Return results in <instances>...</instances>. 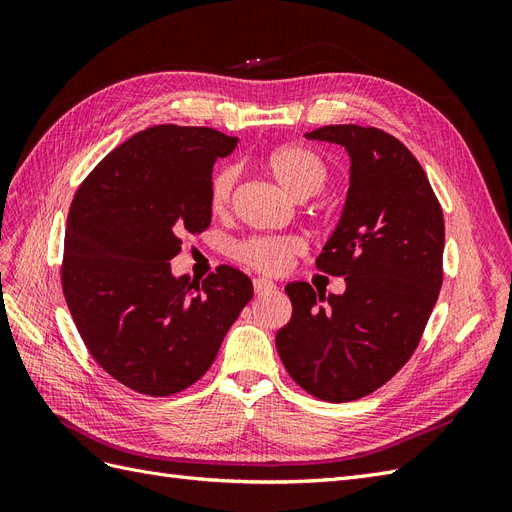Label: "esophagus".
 Masks as SVG:
<instances>
[{
	"label": "esophagus",
	"mask_w": 512,
	"mask_h": 512,
	"mask_svg": "<svg viewBox=\"0 0 512 512\" xmlns=\"http://www.w3.org/2000/svg\"><path fill=\"white\" fill-rule=\"evenodd\" d=\"M275 290V284L271 280H265V277H256L254 280V292L256 294H269Z\"/></svg>",
	"instance_id": "34e87169"
}]
</instances>
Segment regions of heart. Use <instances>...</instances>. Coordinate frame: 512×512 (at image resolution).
<instances>
[{"label": "heart", "mask_w": 512, "mask_h": 512, "mask_svg": "<svg viewBox=\"0 0 512 512\" xmlns=\"http://www.w3.org/2000/svg\"><path fill=\"white\" fill-rule=\"evenodd\" d=\"M265 168L288 194L299 200L316 196L329 181V164L322 153L301 143L273 149L265 158ZM235 185L237 170L232 166L213 175L209 185V209L213 215L228 211ZM303 250L305 245L297 237H252L237 245V258L256 271L282 273Z\"/></svg>", "instance_id": "b5f03b06"}]
</instances>
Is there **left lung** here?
<instances>
[{
  "label": "left lung",
  "instance_id": "left-lung-1",
  "mask_svg": "<svg viewBox=\"0 0 512 512\" xmlns=\"http://www.w3.org/2000/svg\"><path fill=\"white\" fill-rule=\"evenodd\" d=\"M346 147L350 188L316 258L344 275L324 297L307 282L286 292L292 318L277 331L280 359L303 391L333 404L374 393L408 363L442 286L444 215L423 166L395 136L354 123L307 132Z\"/></svg>",
  "mask_w": 512,
  "mask_h": 512
}]
</instances>
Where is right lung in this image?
Listing matches in <instances>:
<instances>
[{
    "label": "right lung",
    "instance_id": "right-lung-1",
    "mask_svg": "<svg viewBox=\"0 0 512 512\" xmlns=\"http://www.w3.org/2000/svg\"><path fill=\"white\" fill-rule=\"evenodd\" d=\"M235 147L213 128L153 126L108 153L74 194L61 288L91 356L136 393L188 389L252 299V280L232 267L203 284L170 271L181 239L209 228L213 164Z\"/></svg>",
    "mask_w": 512,
    "mask_h": 512
}]
</instances>
